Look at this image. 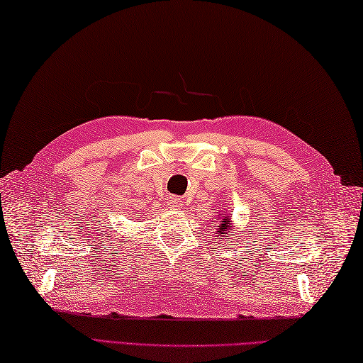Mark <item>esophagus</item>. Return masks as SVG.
Here are the masks:
<instances>
[{"label": "esophagus", "mask_w": 363, "mask_h": 363, "mask_svg": "<svg viewBox=\"0 0 363 363\" xmlns=\"http://www.w3.org/2000/svg\"><path fill=\"white\" fill-rule=\"evenodd\" d=\"M168 206L173 207V209H179V207L182 206V201L179 196H169L168 198Z\"/></svg>", "instance_id": "34e87169"}]
</instances>
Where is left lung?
I'll return each instance as SVG.
<instances>
[{
  "label": "left lung",
  "instance_id": "8db88e82",
  "mask_svg": "<svg viewBox=\"0 0 363 363\" xmlns=\"http://www.w3.org/2000/svg\"><path fill=\"white\" fill-rule=\"evenodd\" d=\"M228 226H229V223H228V218H226V221H225V226H221V228L218 229V234H221L223 230H226V229H228Z\"/></svg>",
  "mask_w": 363,
  "mask_h": 363
}]
</instances>
